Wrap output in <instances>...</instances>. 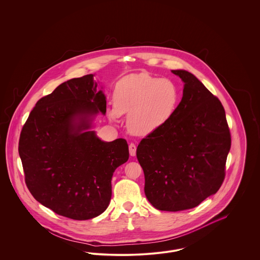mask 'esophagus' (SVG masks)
I'll return each mask as SVG.
<instances>
[{
  "instance_id": "34e87169",
  "label": "esophagus",
  "mask_w": 260,
  "mask_h": 260,
  "mask_svg": "<svg viewBox=\"0 0 260 260\" xmlns=\"http://www.w3.org/2000/svg\"><path fill=\"white\" fill-rule=\"evenodd\" d=\"M128 149H129V155L131 156H136V146L134 144V143H131L129 144V146H128Z\"/></svg>"
}]
</instances>
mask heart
<instances>
[{"label": "heart", "mask_w": 260, "mask_h": 260, "mask_svg": "<svg viewBox=\"0 0 260 260\" xmlns=\"http://www.w3.org/2000/svg\"><path fill=\"white\" fill-rule=\"evenodd\" d=\"M179 89L173 81L146 73L122 78L113 92L114 107L108 109L115 122L127 114L128 131L136 136H147L167 124L177 109Z\"/></svg>", "instance_id": "b5f03b06"}]
</instances>
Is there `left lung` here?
I'll return each instance as SVG.
<instances>
[{"label":"left lung","instance_id":"8db88e82","mask_svg":"<svg viewBox=\"0 0 260 260\" xmlns=\"http://www.w3.org/2000/svg\"><path fill=\"white\" fill-rule=\"evenodd\" d=\"M172 72L184 83L182 99L173 118L140 141L136 156L151 205L178 211L197 207L218 191L231 136L219 99L190 72Z\"/></svg>","mask_w":260,"mask_h":260}]
</instances>
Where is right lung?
Masks as SVG:
<instances>
[{"label":"right lung","instance_id":"add662e5","mask_svg":"<svg viewBox=\"0 0 260 260\" xmlns=\"http://www.w3.org/2000/svg\"><path fill=\"white\" fill-rule=\"evenodd\" d=\"M93 76L68 80L40 99L19 138L30 193L75 220L96 217L108 208L113 173L128 160L124 139L106 142L90 129L99 113H106V96Z\"/></svg>","mask_w":260,"mask_h":260}]
</instances>
